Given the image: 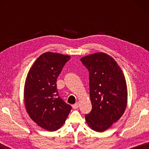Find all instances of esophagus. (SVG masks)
Instances as JSON below:
<instances>
[{"instance_id":"1","label":"esophagus","mask_w":149,"mask_h":149,"mask_svg":"<svg viewBox=\"0 0 149 149\" xmlns=\"http://www.w3.org/2000/svg\"><path fill=\"white\" fill-rule=\"evenodd\" d=\"M79 102H76L75 104L72 105V107H73V108H74V109H77V108H79Z\"/></svg>"}]
</instances>
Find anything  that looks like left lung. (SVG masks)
<instances>
[{
  "label": "left lung",
  "mask_w": 149,
  "mask_h": 149,
  "mask_svg": "<svg viewBox=\"0 0 149 149\" xmlns=\"http://www.w3.org/2000/svg\"><path fill=\"white\" fill-rule=\"evenodd\" d=\"M89 73L92 110L85 116L89 127L103 132L122 117L127 103V89L122 70L112 57L97 52L80 59Z\"/></svg>",
  "instance_id": "1"
}]
</instances>
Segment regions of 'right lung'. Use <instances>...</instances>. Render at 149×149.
<instances>
[{"mask_svg": "<svg viewBox=\"0 0 149 149\" xmlns=\"http://www.w3.org/2000/svg\"><path fill=\"white\" fill-rule=\"evenodd\" d=\"M71 57L47 52L35 60L27 74L24 86V103L29 117L49 132L62 127L72 107L60 97L56 79Z\"/></svg>", "mask_w": 149, "mask_h": 149, "instance_id": "1", "label": "right lung"}]
</instances>
